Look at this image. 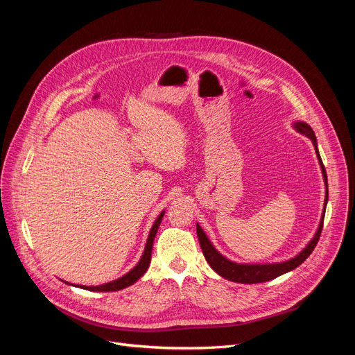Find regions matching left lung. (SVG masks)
I'll return each mask as SVG.
<instances>
[{
  "label": "left lung",
  "instance_id": "8db88e82",
  "mask_svg": "<svg viewBox=\"0 0 355 355\" xmlns=\"http://www.w3.org/2000/svg\"><path fill=\"white\" fill-rule=\"evenodd\" d=\"M292 127L300 135H305L308 139H311V142L314 145L315 154L318 158V163L321 167V175H323V180L326 185V197H324V206H323V213H321V219L318 223V228L314 234V237L309 240V243L300 250L296 256L290 257L287 261L283 262H272V263H241V262H234L228 257H225L220 252H218L216 247L211 244L206 232L202 231V228L197 223V235H198V241L201 245V250L204 257H206L207 263L211 266L213 271H216L220 277L227 278L230 282L235 283H243V284H256V283H263V282H270L274 280V278L280 277L286 272L293 271L295 268H297L300 263H302L306 257L313 253L315 249V245L318 243L321 230H323V220H324V213H326V206H327V200H329V188H327V175H326V168L323 166V161H321L320 153H318V146H317V137L311 128L309 124L305 121H293Z\"/></svg>",
  "mask_w": 355,
  "mask_h": 355
}]
</instances>
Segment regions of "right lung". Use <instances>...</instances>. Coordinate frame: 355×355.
Returning <instances> with one entry per match:
<instances>
[{
  "instance_id": "1",
  "label": "right lung",
  "mask_w": 355,
  "mask_h": 355,
  "mask_svg": "<svg viewBox=\"0 0 355 355\" xmlns=\"http://www.w3.org/2000/svg\"><path fill=\"white\" fill-rule=\"evenodd\" d=\"M166 210L161 211L158 214V218L155 219L154 225L151 231H149V235H148V240H146V244H145V250L141 256V259H139V262L132 268L130 271H128L127 274H124L123 277L116 278V280L114 282H110V283H105V284H99V286H75V287H80V288H85V290H90V292H116V290H121V288H125L128 286H132L133 283H136L139 278H141L146 270L149 263H151V253H153V245H154V239L157 235V231H158V227L161 220H163V216H164ZM71 284V283H69ZM73 286V284H71Z\"/></svg>"
}]
</instances>
